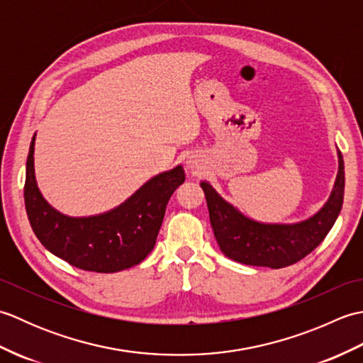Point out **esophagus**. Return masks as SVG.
Returning <instances> with one entry per match:
<instances>
[{"mask_svg": "<svg viewBox=\"0 0 363 363\" xmlns=\"http://www.w3.org/2000/svg\"><path fill=\"white\" fill-rule=\"evenodd\" d=\"M187 168H189V169H194V168H195V164H194V162H191V159L187 160Z\"/></svg>", "mask_w": 363, "mask_h": 363, "instance_id": "1", "label": "esophagus"}]
</instances>
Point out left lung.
<instances>
[{
	"mask_svg": "<svg viewBox=\"0 0 363 363\" xmlns=\"http://www.w3.org/2000/svg\"><path fill=\"white\" fill-rule=\"evenodd\" d=\"M338 172L328 201L312 217L296 223H262L228 203L209 182L201 181L211 226L221 252L245 265L284 268L296 264L325 240L342 211L345 165L337 150Z\"/></svg>",
	"mask_w": 363,
	"mask_h": 363,
	"instance_id": "8db88e82",
	"label": "left lung"
}]
</instances>
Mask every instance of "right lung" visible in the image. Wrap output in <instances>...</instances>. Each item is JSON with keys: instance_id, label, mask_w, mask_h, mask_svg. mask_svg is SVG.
<instances>
[{"instance_id": "add662e5", "label": "right lung", "mask_w": 363, "mask_h": 363, "mask_svg": "<svg viewBox=\"0 0 363 363\" xmlns=\"http://www.w3.org/2000/svg\"><path fill=\"white\" fill-rule=\"evenodd\" d=\"M35 134L26 160L25 206L35 237L54 256L96 273H117L138 265L156 245L173 191L186 181L182 165L152 176L113 209L68 217L43 198L34 169Z\"/></svg>"}]
</instances>
